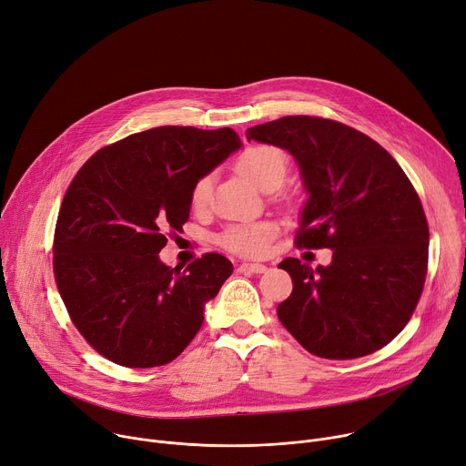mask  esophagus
<instances>
[{
    "label": "esophagus",
    "instance_id": "obj_1",
    "mask_svg": "<svg viewBox=\"0 0 466 466\" xmlns=\"http://www.w3.org/2000/svg\"><path fill=\"white\" fill-rule=\"evenodd\" d=\"M238 272H242V274H265L267 267L261 265V263H242L238 267Z\"/></svg>",
    "mask_w": 466,
    "mask_h": 466
}]
</instances>
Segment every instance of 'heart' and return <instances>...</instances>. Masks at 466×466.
Segmentation results:
<instances>
[{
  "label": "heart",
  "mask_w": 466,
  "mask_h": 466,
  "mask_svg": "<svg viewBox=\"0 0 466 466\" xmlns=\"http://www.w3.org/2000/svg\"><path fill=\"white\" fill-rule=\"evenodd\" d=\"M238 172L251 181L257 188L261 190H276L285 181L289 170V159L285 151L276 146H253L248 147L237 161ZM213 192V176L201 177L192 188V207L196 211L205 209L209 205ZM279 233V226L272 220H261L251 224H237L228 228L222 237L220 244L244 257H261L268 251L270 242Z\"/></svg>",
  "instance_id": "b5f03b06"
}]
</instances>
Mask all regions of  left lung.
<instances>
[{
	"label": "left lung",
	"instance_id": "1",
	"mask_svg": "<svg viewBox=\"0 0 466 466\" xmlns=\"http://www.w3.org/2000/svg\"><path fill=\"white\" fill-rule=\"evenodd\" d=\"M246 138L292 155L307 192L296 244L333 251L328 267L279 263L294 285L278 305L281 324L324 359L389 344L420 299L430 248L420 198L400 165L365 133L326 118L283 116Z\"/></svg>",
	"mask_w": 466,
	"mask_h": 466
}]
</instances>
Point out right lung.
Segmentation results:
<instances>
[{"label":"right lung","instance_id":"right-lung-1","mask_svg":"<svg viewBox=\"0 0 466 466\" xmlns=\"http://www.w3.org/2000/svg\"><path fill=\"white\" fill-rule=\"evenodd\" d=\"M240 146L229 127H153L96 151L70 183L56 226V281L74 326L113 363L163 367L199 331L233 265L205 253L181 272L159 251L167 231L188 220L194 185Z\"/></svg>","mask_w":466,"mask_h":466}]
</instances>
